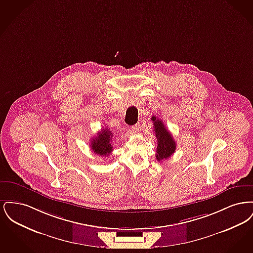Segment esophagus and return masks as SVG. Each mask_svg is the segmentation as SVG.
Here are the masks:
<instances>
[{
  "mask_svg": "<svg viewBox=\"0 0 253 253\" xmlns=\"http://www.w3.org/2000/svg\"><path fill=\"white\" fill-rule=\"evenodd\" d=\"M132 131L134 132H138L140 131V125H139V123H136L135 125L132 126Z\"/></svg>",
  "mask_w": 253,
  "mask_h": 253,
  "instance_id": "1",
  "label": "esophagus"
}]
</instances>
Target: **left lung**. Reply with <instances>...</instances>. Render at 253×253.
Segmentation results:
<instances>
[{
  "instance_id": "left-lung-1",
  "label": "left lung",
  "mask_w": 253,
  "mask_h": 253,
  "mask_svg": "<svg viewBox=\"0 0 253 253\" xmlns=\"http://www.w3.org/2000/svg\"><path fill=\"white\" fill-rule=\"evenodd\" d=\"M152 121L154 122V131L156 132L157 140L156 157L159 162L167 159L175 152L176 143L163 121L157 119V117H153Z\"/></svg>"
}]
</instances>
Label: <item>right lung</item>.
Segmentation results:
<instances>
[{
  "label": "right lung",
  "instance_id": "right-lung-1",
  "mask_svg": "<svg viewBox=\"0 0 253 253\" xmlns=\"http://www.w3.org/2000/svg\"><path fill=\"white\" fill-rule=\"evenodd\" d=\"M114 134L109 128H102L101 131L96 133V137H93L91 140L92 151L100 157H109L113 151L112 138Z\"/></svg>",
  "mask_w": 253,
  "mask_h": 253
}]
</instances>
